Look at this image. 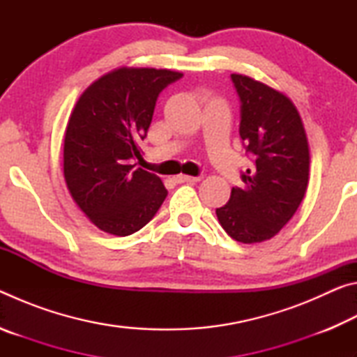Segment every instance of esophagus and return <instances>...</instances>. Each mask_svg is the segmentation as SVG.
<instances>
[{
  "mask_svg": "<svg viewBox=\"0 0 357 357\" xmlns=\"http://www.w3.org/2000/svg\"><path fill=\"white\" fill-rule=\"evenodd\" d=\"M176 181H178V183H190V184H193V183H198L200 178H198V176H187V174H179Z\"/></svg>",
  "mask_w": 357,
  "mask_h": 357,
  "instance_id": "34e87169",
  "label": "esophagus"
}]
</instances>
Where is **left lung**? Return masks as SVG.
I'll use <instances>...</instances> for the list:
<instances>
[{"label":"left lung","mask_w":357,"mask_h":357,"mask_svg":"<svg viewBox=\"0 0 357 357\" xmlns=\"http://www.w3.org/2000/svg\"><path fill=\"white\" fill-rule=\"evenodd\" d=\"M241 102L239 135L253 167L241 173L243 187H233L215 214L238 243L274 238L294 215L309 183V143L291 100L250 77L231 74Z\"/></svg>","instance_id":"obj_1"}]
</instances>
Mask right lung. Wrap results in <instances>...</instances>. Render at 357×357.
<instances>
[{
	"label": "right lung",
	"mask_w": 357,
	"mask_h": 357,
	"mask_svg": "<svg viewBox=\"0 0 357 357\" xmlns=\"http://www.w3.org/2000/svg\"><path fill=\"white\" fill-rule=\"evenodd\" d=\"M183 74L121 68L100 77L70 114L64 137V178L74 202L102 231L129 236L153 219L167 189L135 160L159 94Z\"/></svg>",
	"instance_id": "right-lung-1"
}]
</instances>
